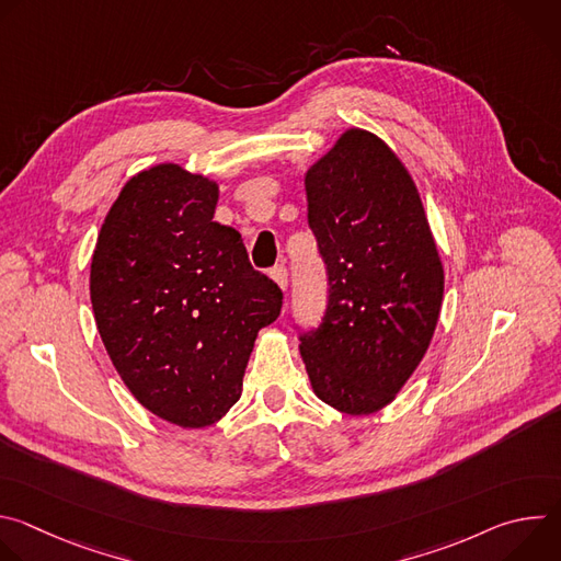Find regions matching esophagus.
<instances>
[{
  "label": "esophagus",
  "mask_w": 561,
  "mask_h": 561,
  "mask_svg": "<svg viewBox=\"0 0 561 561\" xmlns=\"http://www.w3.org/2000/svg\"><path fill=\"white\" fill-rule=\"evenodd\" d=\"M271 277L277 282V286L282 288V290H286L288 288V271H286V266H275L273 271H271Z\"/></svg>",
  "instance_id": "obj_1"
}]
</instances>
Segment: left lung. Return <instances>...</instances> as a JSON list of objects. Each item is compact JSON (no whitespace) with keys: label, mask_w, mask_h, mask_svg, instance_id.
Returning a JSON list of instances; mask_svg holds the SVG:
<instances>
[{"label":"left lung","mask_w":561,"mask_h":561,"mask_svg":"<svg viewBox=\"0 0 561 561\" xmlns=\"http://www.w3.org/2000/svg\"><path fill=\"white\" fill-rule=\"evenodd\" d=\"M304 184L331 288L322 324L299 335V353L324 404L370 415L431 346L444 266L411 173L377 135L342 133Z\"/></svg>","instance_id":"1"}]
</instances>
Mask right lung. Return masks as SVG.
<instances>
[{"label":"right lung","mask_w":561,"mask_h":561,"mask_svg":"<svg viewBox=\"0 0 561 561\" xmlns=\"http://www.w3.org/2000/svg\"><path fill=\"white\" fill-rule=\"evenodd\" d=\"M217 182L178 164L133 175L91 262L106 353L137 402L182 428L221 420L242 394L260 329L282 290L249 262L242 234L213 221Z\"/></svg>","instance_id":"add662e5"}]
</instances>
